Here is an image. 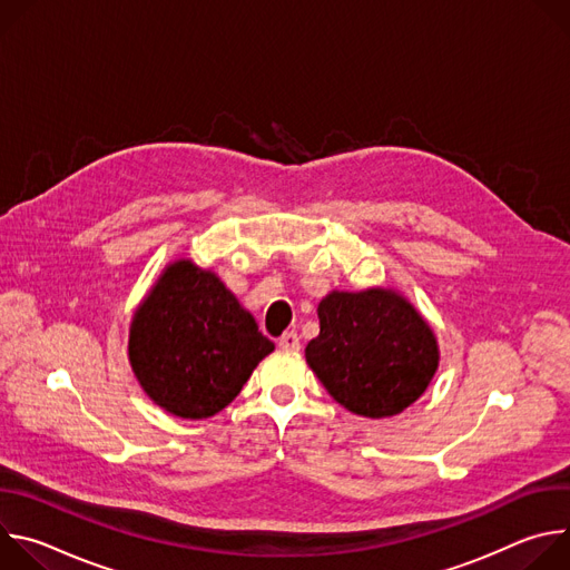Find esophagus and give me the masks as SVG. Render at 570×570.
<instances>
[{
  "label": "esophagus",
  "instance_id": "1",
  "mask_svg": "<svg viewBox=\"0 0 570 570\" xmlns=\"http://www.w3.org/2000/svg\"><path fill=\"white\" fill-rule=\"evenodd\" d=\"M277 345H279L282 350L297 352V350H299V336H297L295 332H286V334H282V336L277 338Z\"/></svg>",
  "mask_w": 570,
  "mask_h": 570
}]
</instances>
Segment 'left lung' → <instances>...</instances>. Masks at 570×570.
<instances>
[{"label":"left lung","instance_id":"8db88e82","mask_svg":"<svg viewBox=\"0 0 570 570\" xmlns=\"http://www.w3.org/2000/svg\"><path fill=\"white\" fill-rule=\"evenodd\" d=\"M317 317L320 334L304 350L306 363L354 415H399L435 376V334L403 295L390 288L332 291L317 304Z\"/></svg>","mask_w":570,"mask_h":570}]
</instances>
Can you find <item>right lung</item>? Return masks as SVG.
<instances>
[{"instance_id": "1", "label": "right lung", "mask_w": 570, "mask_h": 570, "mask_svg": "<svg viewBox=\"0 0 570 570\" xmlns=\"http://www.w3.org/2000/svg\"><path fill=\"white\" fill-rule=\"evenodd\" d=\"M273 350L234 293L189 259L159 275L135 311L128 338L144 392L183 420L223 411Z\"/></svg>"}]
</instances>
